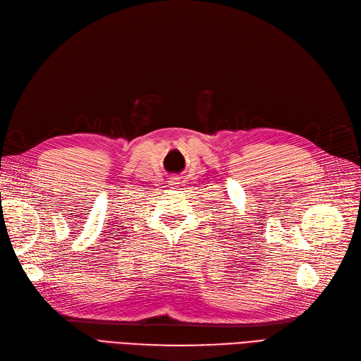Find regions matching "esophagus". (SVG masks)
<instances>
[{
    "label": "esophagus",
    "instance_id": "esophagus-1",
    "mask_svg": "<svg viewBox=\"0 0 361 361\" xmlns=\"http://www.w3.org/2000/svg\"><path fill=\"white\" fill-rule=\"evenodd\" d=\"M173 188H178V185L181 184V178L180 177H173V178H171V181H169Z\"/></svg>",
    "mask_w": 361,
    "mask_h": 361
}]
</instances>
